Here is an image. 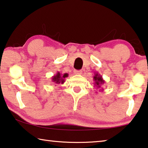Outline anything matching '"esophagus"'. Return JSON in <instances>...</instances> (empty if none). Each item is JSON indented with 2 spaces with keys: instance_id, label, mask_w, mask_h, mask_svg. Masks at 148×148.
<instances>
[{
  "instance_id": "1",
  "label": "esophagus",
  "mask_w": 148,
  "mask_h": 148,
  "mask_svg": "<svg viewBox=\"0 0 148 148\" xmlns=\"http://www.w3.org/2000/svg\"><path fill=\"white\" fill-rule=\"evenodd\" d=\"M74 73L75 74H82V70H74Z\"/></svg>"
}]
</instances>
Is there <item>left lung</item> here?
Segmentation results:
<instances>
[{"instance_id":"1","label":"left lung","mask_w":148,"mask_h":148,"mask_svg":"<svg viewBox=\"0 0 148 148\" xmlns=\"http://www.w3.org/2000/svg\"><path fill=\"white\" fill-rule=\"evenodd\" d=\"M93 81H94V86L97 88V89L101 88L103 84L105 83V81L103 78L102 76L99 74L98 72H95L94 76H93ZM101 91L103 90V89L101 88ZM100 91V90H99Z\"/></svg>"}]
</instances>
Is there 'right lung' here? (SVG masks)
<instances>
[{
    "instance_id": "right-lung-1",
    "label": "right lung",
    "mask_w": 148,
    "mask_h": 148,
    "mask_svg": "<svg viewBox=\"0 0 148 148\" xmlns=\"http://www.w3.org/2000/svg\"><path fill=\"white\" fill-rule=\"evenodd\" d=\"M69 74L65 73L64 74H60V72H57V73L52 77V82L55 84H63L65 82V78H66Z\"/></svg>"
}]
</instances>
